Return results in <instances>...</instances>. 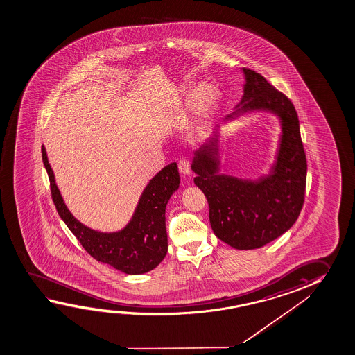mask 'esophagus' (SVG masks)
I'll return each mask as SVG.
<instances>
[{
    "instance_id": "1",
    "label": "esophagus",
    "mask_w": 355,
    "mask_h": 355,
    "mask_svg": "<svg viewBox=\"0 0 355 355\" xmlns=\"http://www.w3.org/2000/svg\"><path fill=\"white\" fill-rule=\"evenodd\" d=\"M179 171L184 176H189V175L191 174V168H190L189 160H181L180 163H179Z\"/></svg>"
}]
</instances>
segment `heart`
<instances>
[{"label":"heart","mask_w":355,"mask_h":355,"mask_svg":"<svg viewBox=\"0 0 355 355\" xmlns=\"http://www.w3.org/2000/svg\"><path fill=\"white\" fill-rule=\"evenodd\" d=\"M217 102L218 92L212 85H200L196 90L193 91L190 101L192 135H198L202 132L206 124L209 123Z\"/></svg>","instance_id":"heart-1"}]
</instances>
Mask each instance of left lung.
<instances>
[{
    "instance_id": "8db88e82",
    "label": "left lung",
    "mask_w": 355,
    "mask_h": 355,
    "mask_svg": "<svg viewBox=\"0 0 355 355\" xmlns=\"http://www.w3.org/2000/svg\"><path fill=\"white\" fill-rule=\"evenodd\" d=\"M243 95L233 112L193 152L195 185L209 201V223L220 241L239 250L264 247L288 231L304 205L307 163L293 102L264 76L242 69ZM270 112L281 124L275 162L253 180L223 175L218 154L220 130L245 114Z\"/></svg>"
}]
</instances>
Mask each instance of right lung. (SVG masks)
I'll return each mask as SVG.
<instances>
[{
	"mask_svg": "<svg viewBox=\"0 0 355 355\" xmlns=\"http://www.w3.org/2000/svg\"><path fill=\"white\" fill-rule=\"evenodd\" d=\"M42 157L58 214L92 258L128 275L146 274L163 261L168 252L165 209L180 186L176 163L166 165L149 180L130 220L122 230L101 232L73 217L58 187L44 146H42Z\"/></svg>",
	"mask_w": 355,
	"mask_h": 355,
	"instance_id": "right-lung-1",
	"label": "right lung"
}]
</instances>
